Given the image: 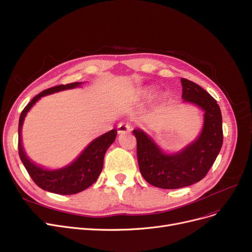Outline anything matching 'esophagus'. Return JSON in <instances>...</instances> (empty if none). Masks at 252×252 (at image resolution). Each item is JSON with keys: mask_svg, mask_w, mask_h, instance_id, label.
I'll list each match as a JSON object with an SVG mask.
<instances>
[{"mask_svg": "<svg viewBox=\"0 0 252 252\" xmlns=\"http://www.w3.org/2000/svg\"><path fill=\"white\" fill-rule=\"evenodd\" d=\"M132 129V126H130L128 123H120L117 126V130L119 134H126L130 132Z\"/></svg>", "mask_w": 252, "mask_h": 252, "instance_id": "1", "label": "esophagus"}]
</instances>
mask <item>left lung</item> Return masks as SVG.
I'll return each mask as SVG.
<instances>
[{
	"mask_svg": "<svg viewBox=\"0 0 252 252\" xmlns=\"http://www.w3.org/2000/svg\"><path fill=\"white\" fill-rule=\"evenodd\" d=\"M182 99L200 107L204 125L200 136L180 152L167 155L143 130L134 129L139 169L153 187L176 189L202 180L214 163L223 141L222 117L215 99L196 83L181 78Z\"/></svg>",
	"mask_w": 252,
	"mask_h": 252,
	"instance_id": "left-lung-1",
	"label": "left lung"
}]
</instances>
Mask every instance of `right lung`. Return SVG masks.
<instances>
[{"instance_id":"add662e5","label":"right lung","mask_w":252,"mask_h":252,"mask_svg":"<svg viewBox=\"0 0 252 252\" xmlns=\"http://www.w3.org/2000/svg\"><path fill=\"white\" fill-rule=\"evenodd\" d=\"M81 82H73L50 87L43 91L25 107L18 123V153L29 175L39 188L58 194H74L80 192L94 184L102 172L104 157L107 149L113 143L117 130L111 129L91 142L81 155L70 165L58 170H46L32 162L24 150L21 144V127L27 113L40 97L64 90H71L80 86Z\"/></svg>"}]
</instances>
